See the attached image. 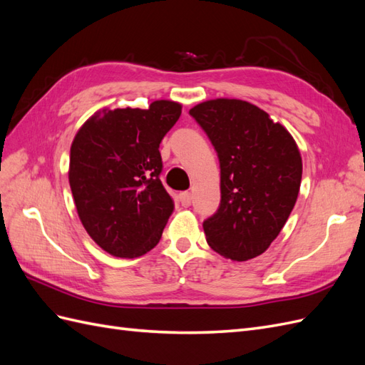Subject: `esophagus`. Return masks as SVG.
<instances>
[{
  "label": "esophagus",
  "mask_w": 365,
  "mask_h": 365,
  "mask_svg": "<svg viewBox=\"0 0 365 365\" xmlns=\"http://www.w3.org/2000/svg\"><path fill=\"white\" fill-rule=\"evenodd\" d=\"M178 200H180V202H181V205L182 207H189L190 204H192V193L190 192H181L180 195H178Z\"/></svg>",
  "instance_id": "1"
}]
</instances>
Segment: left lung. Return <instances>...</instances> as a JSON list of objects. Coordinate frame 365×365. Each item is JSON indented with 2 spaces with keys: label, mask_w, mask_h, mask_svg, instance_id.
Listing matches in <instances>:
<instances>
[{
  "label": "left lung",
  "mask_w": 365,
  "mask_h": 365,
  "mask_svg": "<svg viewBox=\"0 0 365 365\" xmlns=\"http://www.w3.org/2000/svg\"><path fill=\"white\" fill-rule=\"evenodd\" d=\"M190 115L212 141L220 165V204L202 224L207 244L231 260L257 257L295 205L303 173L297 143L245 101H207Z\"/></svg>",
  "instance_id": "8db88e82"
}]
</instances>
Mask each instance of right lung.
<instances>
[{"label": "right lung", "mask_w": 365, "mask_h": 365, "mask_svg": "<svg viewBox=\"0 0 365 365\" xmlns=\"http://www.w3.org/2000/svg\"><path fill=\"white\" fill-rule=\"evenodd\" d=\"M181 105L103 109L77 130L68 180L77 215L96 244L115 257H140L155 247L173 212L160 180V143Z\"/></svg>", "instance_id": "right-lung-1"}]
</instances>
